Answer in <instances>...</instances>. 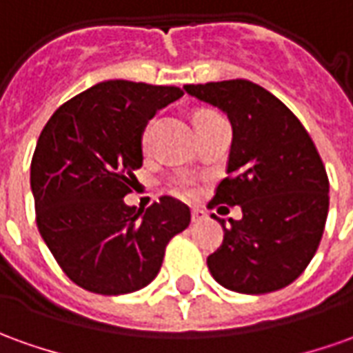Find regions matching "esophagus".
Returning a JSON list of instances; mask_svg holds the SVG:
<instances>
[{"label": "esophagus", "instance_id": "1", "mask_svg": "<svg viewBox=\"0 0 353 353\" xmlns=\"http://www.w3.org/2000/svg\"><path fill=\"white\" fill-rule=\"evenodd\" d=\"M191 220H193L195 224H199V222L207 220V212L201 210V208H193V210H191Z\"/></svg>", "mask_w": 353, "mask_h": 353}]
</instances>
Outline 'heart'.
<instances>
[{
	"label": "heart",
	"instance_id": "1",
	"mask_svg": "<svg viewBox=\"0 0 353 353\" xmlns=\"http://www.w3.org/2000/svg\"><path fill=\"white\" fill-rule=\"evenodd\" d=\"M174 187H176L177 193H183V195H189V193L193 191V187H191V181H189L187 177H179L176 183H174Z\"/></svg>",
	"mask_w": 353,
	"mask_h": 353
}]
</instances>
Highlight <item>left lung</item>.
<instances>
[{"label": "left lung", "instance_id": "obj_1", "mask_svg": "<svg viewBox=\"0 0 353 353\" xmlns=\"http://www.w3.org/2000/svg\"><path fill=\"white\" fill-rule=\"evenodd\" d=\"M232 125L228 177L208 207H241L222 220L224 241L207 265L220 286L268 294L292 284L317 251L328 214V177L305 127L276 96L245 79L185 85ZM222 208V207H220Z\"/></svg>", "mask_w": 353, "mask_h": 353}]
</instances>
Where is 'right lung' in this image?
<instances>
[{
    "label": "right lung",
    "mask_w": 353,
    "mask_h": 353,
    "mask_svg": "<svg viewBox=\"0 0 353 353\" xmlns=\"http://www.w3.org/2000/svg\"><path fill=\"white\" fill-rule=\"evenodd\" d=\"M183 96L176 86L104 81L57 108L30 164L36 224L77 286L131 294L157 278L164 249L191 222L162 196L146 210L125 205L143 166V133L158 110Z\"/></svg>",
    "instance_id": "1"
}]
</instances>
